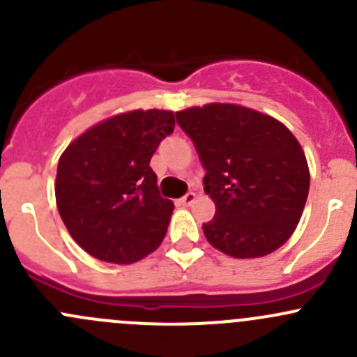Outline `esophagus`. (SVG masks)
I'll list each match as a JSON object with an SVG mask.
<instances>
[{
  "label": "esophagus",
  "instance_id": "esophagus-1",
  "mask_svg": "<svg viewBox=\"0 0 357 357\" xmlns=\"http://www.w3.org/2000/svg\"><path fill=\"white\" fill-rule=\"evenodd\" d=\"M194 201H196V194L194 192H187L185 196L180 197V203H182L183 206H189V204H192Z\"/></svg>",
  "mask_w": 357,
  "mask_h": 357
}]
</instances>
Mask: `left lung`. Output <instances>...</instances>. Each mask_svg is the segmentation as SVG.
<instances>
[{
    "mask_svg": "<svg viewBox=\"0 0 357 357\" xmlns=\"http://www.w3.org/2000/svg\"><path fill=\"white\" fill-rule=\"evenodd\" d=\"M196 146L217 211L203 224L213 248L257 259L288 241L309 194V167L294 133L271 116L236 104L177 112Z\"/></svg>",
    "mask_w": 357,
    "mask_h": 357,
    "instance_id": "1",
    "label": "left lung"
}]
</instances>
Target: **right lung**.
<instances>
[{
  "instance_id": "add662e5",
  "label": "right lung",
  "mask_w": 357,
  "mask_h": 357,
  "mask_svg": "<svg viewBox=\"0 0 357 357\" xmlns=\"http://www.w3.org/2000/svg\"><path fill=\"white\" fill-rule=\"evenodd\" d=\"M174 126L172 111L123 112L63 151L55 180L59 213L91 257L132 264L161 245L174 203L160 194L149 163Z\"/></svg>"
}]
</instances>
